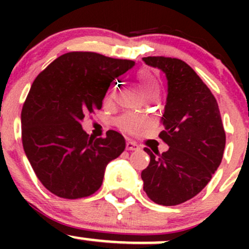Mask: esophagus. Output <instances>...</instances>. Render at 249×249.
Listing matches in <instances>:
<instances>
[{"label": "esophagus", "mask_w": 249, "mask_h": 249, "mask_svg": "<svg viewBox=\"0 0 249 249\" xmlns=\"http://www.w3.org/2000/svg\"><path fill=\"white\" fill-rule=\"evenodd\" d=\"M126 149L127 150H137V149H140V147L134 142V141L127 140L126 141Z\"/></svg>", "instance_id": "obj_1"}]
</instances>
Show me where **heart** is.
<instances>
[{
	"label": "heart",
	"mask_w": 249,
	"mask_h": 249,
	"mask_svg": "<svg viewBox=\"0 0 249 249\" xmlns=\"http://www.w3.org/2000/svg\"><path fill=\"white\" fill-rule=\"evenodd\" d=\"M139 82L141 90H142L145 95L150 94V92L153 91H159V84H158L157 79L153 77V74L150 73L149 71H145L144 70V71L140 72ZM119 124L120 126L124 130H126V131H136V130H139L141 126V123L139 120L134 117H130V115L122 118Z\"/></svg>",
	"instance_id": "obj_1"
}]
</instances>
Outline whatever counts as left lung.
Wrapping results in <instances>:
<instances>
[{
	"label": "left lung",
	"instance_id": "left-lung-1",
	"mask_svg": "<svg viewBox=\"0 0 249 249\" xmlns=\"http://www.w3.org/2000/svg\"><path fill=\"white\" fill-rule=\"evenodd\" d=\"M142 60L166 76L159 136L169 145L162 154L144 148L150 162L141 173L143 190L155 203L179 205L199 194L222 162L225 131L220 112L207 85L184 61L164 56Z\"/></svg>",
	"mask_w": 249,
	"mask_h": 249
}]
</instances>
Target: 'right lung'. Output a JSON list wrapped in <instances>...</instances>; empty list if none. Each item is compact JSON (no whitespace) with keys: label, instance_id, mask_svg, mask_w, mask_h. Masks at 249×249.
<instances>
[{"label":"right lung","instance_id":"right-lung-1","mask_svg":"<svg viewBox=\"0 0 249 249\" xmlns=\"http://www.w3.org/2000/svg\"><path fill=\"white\" fill-rule=\"evenodd\" d=\"M131 60L91 52L55 59L37 76L21 112L25 154L42 184L56 196L79 199L101 187L109 161L125 149L119 132L94 140L84 114L102 107L110 83L134 67Z\"/></svg>","mask_w":249,"mask_h":249}]
</instances>
